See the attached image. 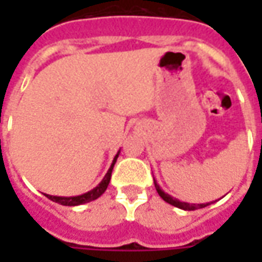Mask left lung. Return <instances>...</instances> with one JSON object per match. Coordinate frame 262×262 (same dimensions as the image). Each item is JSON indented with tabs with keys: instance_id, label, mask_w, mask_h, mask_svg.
Masks as SVG:
<instances>
[{
	"instance_id": "8db88e82",
	"label": "left lung",
	"mask_w": 262,
	"mask_h": 262,
	"mask_svg": "<svg viewBox=\"0 0 262 262\" xmlns=\"http://www.w3.org/2000/svg\"><path fill=\"white\" fill-rule=\"evenodd\" d=\"M154 187H156V189H157V192H159V195L163 199H164L165 202L170 203V205H172V206H176V208H180L182 209V210H196V209H201V208H205V206H208V205H210V203L213 202H208V203H188V202H182V201H180V199H177V198L171 196V195H168V193H165L161 188H160V185L157 184V181L154 180Z\"/></svg>"
}]
</instances>
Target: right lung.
I'll return each instance as SVG.
<instances>
[{"label":"right lung","instance_id":"right-lung-1","mask_svg":"<svg viewBox=\"0 0 262 262\" xmlns=\"http://www.w3.org/2000/svg\"><path fill=\"white\" fill-rule=\"evenodd\" d=\"M119 153L120 150L114 157V161H112V164L109 167L108 172H106L105 177L102 178V181L99 182L95 188H92L91 191H88V192L85 193H81V195H75V196H54V195H48V193H45V195H46L50 201H53V202L56 203H60V205H63V206H78V205H84V203L95 201V199H98V198L101 196V195L106 191V188H108L109 185V181H111V176H112L114 165L115 163H116L118 157H119Z\"/></svg>","mask_w":262,"mask_h":262}]
</instances>
